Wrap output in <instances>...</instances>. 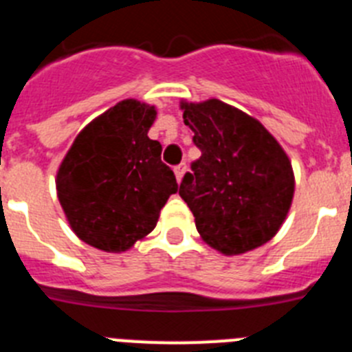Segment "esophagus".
<instances>
[{"instance_id": "34e87169", "label": "esophagus", "mask_w": 352, "mask_h": 352, "mask_svg": "<svg viewBox=\"0 0 352 352\" xmlns=\"http://www.w3.org/2000/svg\"><path fill=\"white\" fill-rule=\"evenodd\" d=\"M185 173H186V166H185V164H179V166L174 167V174H176V182L182 183V179H183V176H185Z\"/></svg>"}]
</instances>
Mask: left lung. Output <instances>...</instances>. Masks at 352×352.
Wrapping results in <instances>:
<instances>
[{
	"mask_svg": "<svg viewBox=\"0 0 352 352\" xmlns=\"http://www.w3.org/2000/svg\"><path fill=\"white\" fill-rule=\"evenodd\" d=\"M201 158L179 185L203 241L223 256L268 243L294 197L291 160L259 120L217 98L179 102Z\"/></svg>",
	"mask_w": 352,
	"mask_h": 352,
	"instance_id": "1",
	"label": "left lung"
}]
</instances>
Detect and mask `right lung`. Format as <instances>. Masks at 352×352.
Returning <instances> with one entry per match:
<instances>
[{
	"instance_id": "1",
	"label": "right lung",
	"mask_w": 352,
	"mask_h": 352,
	"mask_svg": "<svg viewBox=\"0 0 352 352\" xmlns=\"http://www.w3.org/2000/svg\"><path fill=\"white\" fill-rule=\"evenodd\" d=\"M155 105L118 102L89 121L56 173V192L84 243L120 254L153 231L160 210L178 190L174 173L160 160L162 146L148 132Z\"/></svg>"
}]
</instances>
